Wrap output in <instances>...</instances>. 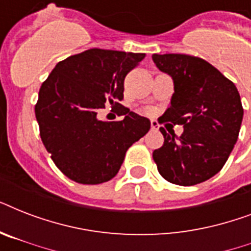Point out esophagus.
Segmentation results:
<instances>
[{
    "instance_id": "esophagus-1",
    "label": "esophagus",
    "mask_w": 251,
    "mask_h": 251,
    "mask_svg": "<svg viewBox=\"0 0 251 251\" xmlns=\"http://www.w3.org/2000/svg\"><path fill=\"white\" fill-rule=\"evenodd\" d=\"M151 129L152 130L159 129V124H157L156 121H151Z\"/></svg>"
}]
</instances>
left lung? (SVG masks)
Returning <instances> with one entry per match:
<instances>
[{
    "label": "left lung",
    "instance_id": "1",
    "mask_svg": "<svg viewBox=\"0 0 251 251\" xmlns=\"http://www.w3.org/2000/svg\"><path fill=\"white\" fill-rule=\"evenodd\" d=\"M157 69L172 76L175 94L159 121L182 125L183 133L164 135L153 151L157 171L181 186L204 182L222 171L241 127L244 108L237 88L218 69L189 54H153Z\"/></svg>",
    "mask_w": 251,
    "mask_h": 251
}]
</instances>
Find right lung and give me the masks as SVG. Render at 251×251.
Here are the masks:
<instances>
[{
    "mask_svg": "<svg viewBox=\"0 0 251 251\" xmlns=\"http://www.w3.org/2000/svg\"><path fill=\"white\" fill-rule=\"evenodd\" d=\"M146 57L88 49L68 57L53 69L35 105L41 141L57 168L73 181L96 185L117 175L130 146L149 133V118L130 112L124 80ZM109 102L125 114L122 122H101L98 110Z\"/></svg>",
    "mask_w": 251,
    "mask_h": 251,
    "instance_id": "add662e5",
    "label": "right lung"
}]
</instances>
